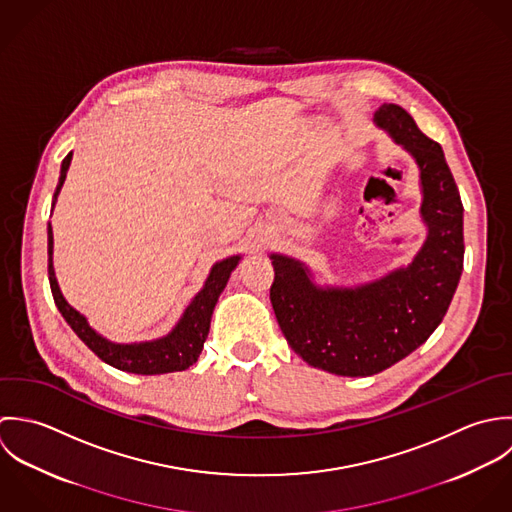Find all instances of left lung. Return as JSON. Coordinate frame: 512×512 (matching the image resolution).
<instances>
[{
	"label": "left lung",
	"instance_id": "obj_1",
	"mask_svg": "<svg viewBox=\"0 0 512 512\" xmlns=\"http://www.w3.org/2000/svg\"><path fill=\"white\" fill-rule=\"evenodd\" d=\"M376 124L415 158L427 239L408 267L356 289H320L307 267L271 255V303L289 346L336 376L378 374L419 348L443 320L463 271V204L441 146L398 104H382Z\"/></svg>",
	"mask_w": 512,
	"mask_h": 512
}]
</instances>
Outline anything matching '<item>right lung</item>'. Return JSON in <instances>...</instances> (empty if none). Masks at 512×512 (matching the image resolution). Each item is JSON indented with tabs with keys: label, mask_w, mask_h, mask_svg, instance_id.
Here are the masks:
<instances>
[{
	"label": "right lung",
	"mask_w": 512,
	"mask_h": 512,
	"mask_svg": "<svg viewBox=\"0 0 512 512\" xmlns=\"http://www.w3.org/2000/svg\"><path fill=\"white\" fill-rule=\"evenodd\" d=\"M71 152L65 156L63 164H61V176H59V184L55 190L53 200H57V194L67 178V170L71 164ZM47 251H49V285H51V293L55 299V305L59 308V312L63 314V318L69 322V326L77 332V336L103 360L106 364L122 370V372H130V374H144V376H152V374H168V372H182L186 368H190L192 364L198 362L202 348H204L205 338L209 332V318L213 307L221 295V291L227 285V279L231 275V271L237 267L239 257H229L223 259L219 263L213 265L205 287L194 297V301L190 303V307L186 308L182 320L178 322V326L164 338L160 340H152V342H140V344H114L108 342L101 334H97L89 324L87 318L71 307L57 285L55 279V271H53V229L51 223L47 227Z\"/></svg>",
	"instance_id": "1"
}]
</instances>
